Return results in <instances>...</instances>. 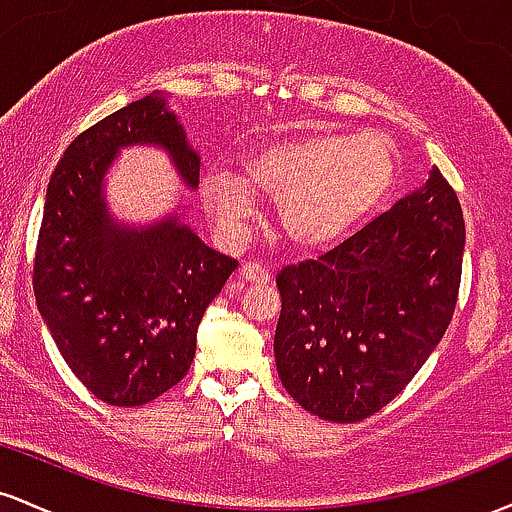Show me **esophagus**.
Segmentation results:
<instances>
[{
    "mask_svg": "<svg viewBox=\"0 0 512 512\" xmlns=\"http://www.w3.org/2000/svg\"><path fill=\"white\" fill-rule=\"evenodd\" d=\"M240 276H243V281H248V284H267L269 272L262 267V264L248 262L240 267Z\"/></svg>",
    "mask_w": 512,
    "mask_h": 512,
    "instance_id": "obj_1",
    "label": "esophagus"
}]
</instances>
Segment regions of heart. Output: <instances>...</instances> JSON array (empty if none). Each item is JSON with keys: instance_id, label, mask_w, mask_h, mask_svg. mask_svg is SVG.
I'll list each match as a JSON object with an SVG mask.
<instances>
[{"instance_id": "1", "label": "heart", "mask_w": 512, "mask_h": 512, "mask_svg": "<svg viewBox=\"0 0 512 512\" xmlns=\"http://www.w3.org/2000/svg\"><path fill=\"white\" fill-rule=\"evenodd\" d=\"M399 154L380 132H317L252 149L243 178L211 168L202 202L226 238H240L255 214L252 190L276 197V219L298 248H327L366 223L390 195Z\"/></svg>"}]
</instances>
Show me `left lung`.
<instances>
[{
  "instance_id": "obj_1",
  "label": "left lung",
  "mask_w": 512,
  "mask_h": 512,
  "mask_svg": "<svg viewBox=\"0 0 512 512\" xmlns=\"http://www.w3.org/2000/svg\"><path fill=\"white\" fill-rule=\"evenodd\" d=\"M462 252V207L433 168L356 236L281 269L274 358L286 392L334 424L390 404L448 330Z\"/></svg>"
}]
</instances>
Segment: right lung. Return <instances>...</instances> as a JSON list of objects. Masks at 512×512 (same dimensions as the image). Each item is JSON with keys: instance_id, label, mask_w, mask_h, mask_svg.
<instances>
[{"instance_id": "right-lung-1", "label": "right lung", "mask_w": 512, "mask_h": 512, "mask_svg": "<svg viewBox=\"0 0 512 512\" xmlns=\"http://www.w3.org/2000/svg\"><path fill=\"white\" fill-rule=\"evenodd\" d=\"M161 91L125 105L67 146L45 195L33 291L57 349L105 404L139 407L190 370L197 327L236 260L168 214L146 226L113 219L105 175L127 146H158L190 190L199 154Z\"/></svg>"}]
</instances>
